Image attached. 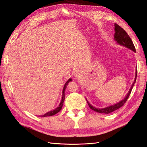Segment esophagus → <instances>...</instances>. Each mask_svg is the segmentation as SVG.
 Returning a JSON list of instances; mask_svg holds the SVG:
<instances>
[{"label": "esophagus", "instance_id": "34e87169", "mask_svg": "<svg viewBox=\"0 0 147 147\" xmlns=\"http://www.w3.org/2000/svg\"><path fill=\"white\" fill-rule=\"evenodd\" d=\"M81 75V72L80 70H76L74 71V76L76 78H80Z\"/></svg>", "mask_w": 147, "mask_h": 147}]
</instances>
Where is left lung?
Segmentation results:
<instances>
[{"label": "left lung", "instance_id": "8db88e82", "mask_svg": "<svg viewBox=\"0 0 147 147\" xmlns=\"http://www.w3.org/2000/svg\"><path fill=\"white\" fill-rule=\"evenodd\" d=\"M115 36H114V40L117 42L118 45H120L122 46H124L127 48L130 49L133 52L136 53V50H135V47L134 46V44L133 43L132 40L131 39L130 37L128 35V34L126 32L125 30L123 29L120 26H119L117 24H115ZM136 75H137V70L136 69V72H135V80L131 86L130 88V89L129 90L128 93L126 95L124 99H123L122 100L118 102V103H115L114 105H112L110 106H108L107 107H105L103 108H98L92 106L90 103L89 101H88L87 99L86 98V100L87 101V103L89 105L90 108L93 110V111L100 113H103V114H108L114 111L115 110H118L120 108H121L123 105L127 100H128V98L129 96V94L131 93V90L133 88V86H134V84L135 83L136 81Z\"/></svg>", "mask_w": 147, "mask_h": 147}]
</instances>
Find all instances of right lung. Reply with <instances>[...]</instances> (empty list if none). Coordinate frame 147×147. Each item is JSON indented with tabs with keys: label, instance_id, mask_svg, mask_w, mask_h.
I'll return each instance as SVG.
<instances>
[{
	"label": "right lung",
	"instance_id": "obj_1",
	"mask_svg": "<svg viewBox=\"0 0 147 147\" xmlns=\"http://www.w3.org/2000/svg\"><path fill=\"white\" fill-rule=\"evenodd\" d=\"M71 81H72V79H71V78H69V79L66 82L65 84H64V86L63 87V91H62V98H61V102H60L59 106H58V107L57 108H56L55 109H54V110H51L50 111L47 112L46 113H45L44 115H39V116H38V117H50V116L54 115L55 114L57 113L58 112L61 111V109H62L63 103H64V98H65V97H64V94H65V90H66V88L67 87V85L68 84V83H69V82Z\"/></svg>",
	"mask_w": 147,
	"mask_h": 147
}]
</instances>
